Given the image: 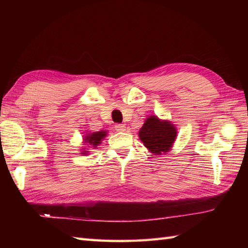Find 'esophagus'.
Here are the masks:
<instances>
[{
	"mask_svg": "<svg viewBox=\"0 0 248 248\" xmlns=\"http://www.w3.org/2000/svg\"><path fill=\"white\" fill-rule=\"evenodd\" d=\"M115 129L117 130V132H124L127 130V127H125L124 124H117L115 125Z\"/></svg>",
	"mask_w": 248,
	"mask_h": 248,
	"instance_id": "1",
	"label": "esophagus"
}]
</instances>
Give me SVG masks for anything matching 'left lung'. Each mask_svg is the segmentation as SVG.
<instances>
[{"instance_id":"1","label":"left lung","mask_w":248,"mask_h":248,"mask_svg":"<svg viewBox=\"0 0 248 248\" xmlns=\"http://www.w3.org/2000/svg\"><path fill=\"white\" fill-rule=\"evenodd\" d=\"M176 125L170 120L160 119L151 115L139 131V138L141 143L154 155L170 152L177 139Z\"/></svg>"}]
</instances>
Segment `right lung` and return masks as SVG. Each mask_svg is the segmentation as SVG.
Instances as JSON below:
<instances>
[{"label": "right lung", "mask_w": 248, "mask_h": 248, "mask_svg": "<svg viewBox=\"0 0 248 248\" xmlns=\"http://www.w3.org/2000/svg\"><path fill=\"white\" fill-rule=\"evenodd\" d=\"M107 130L97 131V132H88L83 136V147L80 150L82 155H88L89 150L96 149L97 147L102 143V140L105 139V136L108 135Z\"/></svg>", "instance_id": "add662e5"}]
</instances>
